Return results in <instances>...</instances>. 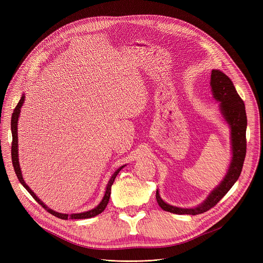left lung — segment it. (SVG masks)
<instances>
[{"mask_svg": "<svg viewBox=\"0 0 263 263\" xmlns=\"http://www.w3.org/2000/svg\"><path fill=\"white\" fill-rule=\"evenodd\" d=\"M210 85L213 98L220 102V111L231 127L232 160L228 173L221 183L209 195L207 200L196 208L183 209L171 206L163 202L156 192L158 205L165 211L176 214H200L214 207L226 195L240 176L247 153V114L245 103L237 93L232 81L228 76L218 69L211 70Z\"/></svg>", "mask_w": 263, "mask_h": 263, "instance_id": "left-lung-1", "label": "left lung"}]
</instances>
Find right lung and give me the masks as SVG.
Wrapping results in <instances>:
<instances>
[{
	"mask_svg": "<svg viewBox=\"0 0 263 263\" xmlns=\"http://www.w3.org/2000/svg\"><path fill=\"white\" fill-rule=\"evenodd\" d=\"M24 100H25V96L23 95V97L21 98L20 102L17 103L16 107L14 108L13 110V114H12V117H11V132H12V145H11V158H12V164H13V168H14V172L17 176V179L18 181L22 183V185L25 187V189L28 191V193L33 197V199L39 203L40 205H42L48 212H50L51 214H53L54 216H57L58 218H61V219H67V218H71V219H82V218H89V217H92V216H96L100 213H102L108 202H109V198H110V194H111V186L112 184H114L115 182V179L116 177L118 176V174L120 173V171L124 167V166H121L119 170H117V172L112 175V177L110 178L108 184H107V189H106V193H105V196L102 200V202L93 209L89 210V211H86V212H82V213H74V214H62V213H58V212H55L53 211L52 209L48 208L39 198L36 197V195L29 189V186L25 183L24 179H23V176H22V173H21V168H20V164H18V149H17V120H18V116H20V111H21V107L24 103Z\"/></svg>",
	"mask_w": 263,
	"mask_h": 263,
	"instance_id": "add662e5",
	"label": "right lung"
}]
</instances>
